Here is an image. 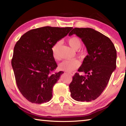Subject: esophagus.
<instances>
[{"label": "esophagus", "instance_id": "obj_1", "mask_svg": "<svg viewBox=\"0 0 126 126\" xmlns=\"http://www.w3.org/2000/svg\"><path fill=\"white\" fill-rule=\"evenodd\" d=\"M68 73H69L70 75H71V76H73L74 74H75V73H74V72H68Z\"/></svg>", "mask_w": 126, "mask_h": 126}]
</instances>
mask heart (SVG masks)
I'll return each mask as SVG.
<instances>
[{"label":"heart","mask_w":126,"mask_h":126,"mask_svg":"<svg viewBox=\"0 0 126 126\" xmlns=\"http://www.w3.org/2000/svg\"><path fill=\"white\" fill-rule=\"evenodd\" d=\"M68 43L69 45L71 46V47L75 50H77L81 47L82 45V41L79 37L76 36H73L69 38L68 40ZM61 45V42L57 41L51 47V53H52V56L53 58L55 60L59 59V55H58V51H59V47ZM82 54H83V53ZM80 63L79 61L76 59L74 60H66L62 62L61 63L59 64L58 68L60 70L67 71V72H71L73 70L76 69L77 68H79Z\"/></svg>","instance_id":"1"}]
</instances>
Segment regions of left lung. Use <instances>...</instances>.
Instances as JSON below:
<instances>
[{
	"label": "left lung",
	"instance_id": "8db88e82",
	"mask_svg": "<svg viewBox=\"0 0 126 126\" xmlns=\"http://www.w3.org/2000/svg\"><path fill=\"white\" fill-rule=\"evenodd\" d=\"M76 34L86 47L79 72L76 73L69 85L71 95L78 101L94 100L101 94L116 68L117 51L109 37L91 28H75L69 35Z\"/></svg>",
	"mask_w": 126,
	"mask_h": 126
}]
</instances>
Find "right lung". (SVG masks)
I'll list each match as a JSON object with an SVG mask.
<instances>
[{"mask_svg": "<svg viewBox=\"0 0 126 126\" xmlns=\"http://www.w3.org/2000/svg\"><path fill=\"white\" fill-rule=\"evenodd\" d=\"M72 29L45 26L31 30L16 44L12 66L18 88L30 102L42 104L51 100L53 86L63 73H53L58 66L51 47Z\"/></svg>", "mask_w": 126, "mask_h": 126, "instance_id": "add662e5", "label": "right lung"}]
</instances>
